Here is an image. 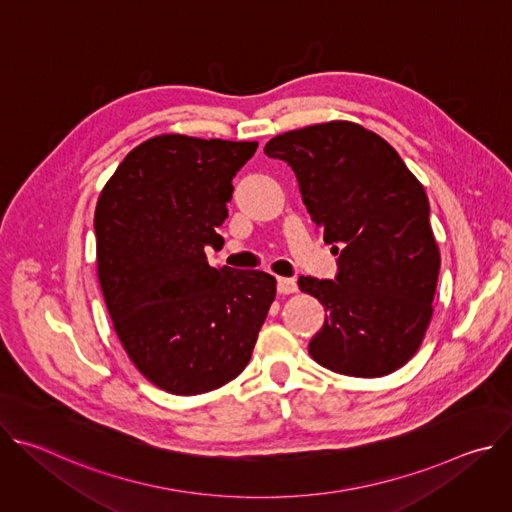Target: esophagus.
Segmentation results:
<instances>
[{
  "mask_svg": "<svg viewBox=\"0 0 512 512\" xmlns=\"http://www.w3.org/2000/svg\"><path fill=\"white\" fill-rule=\"evenodd\" d=\"M277 291L283 296L294 294V291H298V283H296V279H291V277H277Z\"/></svg>",
  "mask_w": 512,
  "mask_h": 512,
  "instance_id": "34e87169",
  "label": "esophagus"
}]
</instances>
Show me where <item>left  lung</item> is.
<instances>
[{
	"instance_id": "obj_1",
	"label": "left lung",
	"mask_w": 512,
	"mask_h": 512,
	"mask_svg": "<svg viewBox=\"0 0 512 512\" xmlns=\"http://www.w3.org/2000/svg\"><path fill=\"white\" fill-rule=\"evenodd\" d=\"M265 154L294 170L312 221L338 255L336 279L298 281L328 312L310 356L348 377L401 369L425 336L440 275L421 182L381 135L350 121L281 133Z\"/></svg>"
}]
</instances>
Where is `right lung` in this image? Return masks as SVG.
<instances>
[{"label": "right lung", "mask_w": 512, "mask_h": 512, "mask_svg": "<svg viewBox=\"0 0 512 512\" xmlns=\"http://www.w3.org/2000/svg\"><path fill=\"white\" fill-rule=\"evenodd\" d=\"M257 141L166 133L139 143L105 184L97 275L113 328L135 364L172 395H200L243 373L275 300L265 271L210 267L225 241L235 174Z\"/></svg>", "instance_id": "obj_1"}]
</instances>
